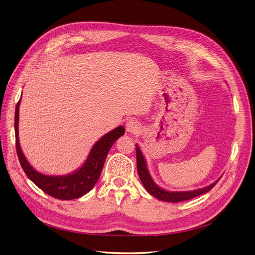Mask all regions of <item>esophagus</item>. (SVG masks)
I'll return each instance as SVG.
<instances>
[{"label":"esophagus","instance_id":"1","mask_svg":"<svg viewBox=\"0 0 255 255\" xmlns=\"http://www.w3.org/2000/svg\"><path fill=\"white\" fill-rule=\"evenodd\" d=\"M139 129H140V125H139V123L136 121L131 120L126 123V130L130 133H135Z\"/></svg>","mask_w":255,"mask_h":255}]
</instances>
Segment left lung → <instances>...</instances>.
Wrapping results in <instances>:
<instances>
[{
  "instance_id": "obj_1",
  "label": "left lung",
  "mask_w": 255,
  "mask_h": 255,
  "mask_svg": "<svg viewBox=\"0 0 255 255\" xmlns=\"http://www.w3.org/2000/svg\"><path fill=\"white\" fill-rule=\"evenodd\" d=\"M136 167H137V173L140 178V182L144 185L146 188V190L151 194L152 196L156 197V199L164 201V202H170V203H177V202H182V201H187L193 199L195 196H199L201 194H204L206 192L210 191L212 188L216 185V183L219 182V180L212 183L211 185L207 186L205 188H202V189H196V190H191V191H180V192H171V191H167L165 189H162L161 187H158L152 180L151 175L149 174L145 157L140 151L139 147L136 145Z\"/></svg>"
}]
</instances>
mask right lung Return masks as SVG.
Returning a JSON list of instances; mask_svg holds the SVG:
<instances>
[{
	"mask_svg": "<svg viewBox=\"0 0 255 255\" xmlns=\"http://www.w3.org/2000/svg\"><path fill=\"white\" fill-rule=\"evenodd\" d=\"M20 101L17 102L14 115V130H15V147L18 161L24 172L30 181L45 193L55 197L58 200H74L88 193L98 182L102 169L105 163L106 156L111 146L116 140L125 133V128L119 126L110 132L101 137L93 145L86 161L77 171L66 175H46L37 172L28 163L18 142V107Z\"/></svg>",
	"mask_w": 255,
	"mask_h": 255,
	"instance_id": "obj_1",
	"label": "right lung"
}]
</instances>
